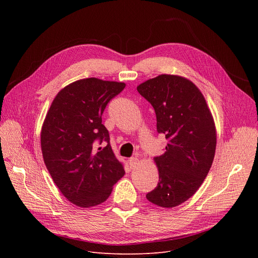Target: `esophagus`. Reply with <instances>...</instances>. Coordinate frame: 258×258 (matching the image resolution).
Wrapping results in <instances>:
<instances>
[{
	"mask_svg": "<svg viewBox=\"0 0 258 258\" xmlns=\"http://www.w3.org/2000/svg\"><path fill=\"white\" fill-rule=\"evenodd\" d=\"M138 161H139V159L137 157H132V158L128 159V164H130L131 167H135V166H136V164L138 163Z\"/></svg>",
	"mask_w": 258,
	"mask_h": 258,
	"instance_id": "esophagus-1",
	"label": "esophagus"
}]
</instances>
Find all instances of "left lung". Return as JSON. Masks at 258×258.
Masks as SVG:
<instances>
[{"mask_svg":"<svg viewBox=\"0 0 258 258\" xmlns=\"http://www.w3.org/2000/svg\"><path fill=\"white\" fill-rule=\"evenodd\" d=\"M157 117V132L167 139L165 152L155 157L157 187L146 195L153 204L172 208L192 197L212 165L216 133L201 91L181 76L162 74L137 87Z\"/></svg>","mask_w":258,"mask_h":258,"instance_id":"8db88e82","label":"left lung"}]
</instances>
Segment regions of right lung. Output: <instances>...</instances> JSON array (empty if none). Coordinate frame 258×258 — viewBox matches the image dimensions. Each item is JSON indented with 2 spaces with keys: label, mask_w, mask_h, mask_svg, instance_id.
Listing matches in <instances>:
<instances>
[{
  "label": "right lung",
  "mask_w": 258,
  "mask_h": 258,
  "mask_svg": "<svg viewBox=\"0 0 258 258\" xmlns=\"http://www.w3.org/2000/svg\"><path fill=\"white\" fill-rule=\"evenodd\" d=\"M124 88L117 81L80 79L63 88L49 108L40 134L44 161L60 192L76 206L101 204L123 177L102 114ZM101 143L107 145L97 149Z\"/></svg>",
  "instance_id": "right-lung-1"
}]
</instances>
